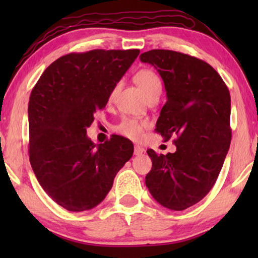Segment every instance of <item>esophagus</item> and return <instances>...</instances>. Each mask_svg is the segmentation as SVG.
Listing matches in <instances>:
<instances>
[{
  "instance_id": "1",
  "label": "esophagus",
  "mask_w": 258,
  "mask_h": 258,
  "mask_svg": "<svg viewBox=\"0 0 258 258\" xmlns=\"http://www.w3.org/2000/svg\"><path fill=\"white\" fill-rule=\"evenodd\" d=\"M143 153H144V149L142 147H140V146L134 147V154L135 155H142Z\"/></svg>"
}]
</instances>
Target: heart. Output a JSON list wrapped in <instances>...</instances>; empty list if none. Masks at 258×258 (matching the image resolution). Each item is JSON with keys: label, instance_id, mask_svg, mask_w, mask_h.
<instances>
[{"label": "heart", "instance_id": "obj_1", "mask_svg": "<svg viewBox=\"0 0 258 258\" xmlns=\"http://www.w3.org/2000/svg\"><path fill=\"white\" fill-rule=\"evenodd\" d=\"M134 80L137 86L141 88V90L143 91L144 95L147 97L151 96V95L156 93V91H161L162 83L158 75L153 70L150 69H141L140 72H137L134 76ZM118 84L114 87V89L111 90V93L109 94V102H112L115 98V95L117 93ZM149 126V123L143 119H136L132 117H124L121 122L116 125V132L119 135L126 137V139L132 141H140L142 140L144 135V130Z\"/></svg>", "mask_w": 258, "mask_h": 258}]
</instances>
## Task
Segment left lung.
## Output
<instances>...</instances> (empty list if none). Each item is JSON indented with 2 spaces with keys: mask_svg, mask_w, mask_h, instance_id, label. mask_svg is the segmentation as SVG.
<instances>
[{
  "mask_svg": "<svg viewBox=\"0 0 258 258\" xmlns=\"http://www.w3.org/2000/svg\"><path fill=\"white\" fill-rule=\"evenodd\" d=\"M141 61L157 69L167 102L156 123L165 141L175 137L174 154L147 150L153 168L146 185L161 206L184 210L200 202L218 177L231 140L230 94L210 64L183 52L154 49Z\"/></svg>",
  "mask_w": 258,
  "mask_h": 258,
  "instance_id": "obj_1",
  "label": "left lung"
}]
</instances>
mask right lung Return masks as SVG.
<instances>
[{"label":"right lung","mask_w":258,"mask_h":258,"mask_svg":"<svg viewBox=\"0 0 258 258\" xmlns=\"http://www.w3.org/2000/svg\"><path fill=\"white\" fill-rule=\"evenodd\" d=\"M139 54V49L70 52L52 62L31 90V168L49 197L67 210L84 211L100 204L133 156L128 139L112 135L95 144L87 128Z\"/></svg>","instance_id":"1"}]
</instances>
